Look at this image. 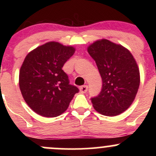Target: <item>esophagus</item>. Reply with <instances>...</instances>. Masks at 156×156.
<instances>
[{"label":"esophagus","instance_id":"esophagus-1","mask_svg":"<svg viewBox=\"0 0 156 156\" xmlns=\"http://www.w3.org/2000/svg\"><path fill=\"white\" fill-rule=\"evenodd\" d=\"M80 91H81L82 94H84V93H86L87 91V89H88V87L87 85H83L81 86V87H80Z\"/></svg>","mask_w":156,"mask_h":156}]
</instances>
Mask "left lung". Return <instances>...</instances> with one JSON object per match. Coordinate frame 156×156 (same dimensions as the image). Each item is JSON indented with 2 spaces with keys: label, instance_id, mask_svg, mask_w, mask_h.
Masks as SVG:
<instances>
[{
  "label": "left lung",
  "instance_id": "obj_1",
  "mask_svg": "<svg viewBox=\"0 0 156 156\" xmlns=\"http://www.w3.org/2000/svg\"><path fill=\"white\" fill-rule=\"evenodd\" d=\"M95 60L103 87L91 98L97 112L106 116L122 114L130 106L139 89L140 77L136 60L130 51L107 39L97 40L87 48Z\"/></svg>",
  "mask_w": 156,
  "mask_h": 156
}]
</instances>
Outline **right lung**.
<instances>
[{"label": "right lung", "instance_id": "right-lung-1", "mask_svg": "<svg viewBox=\"0 0 156 156\" xmlns=\"http://www.w3.org/2000/svg\"><path fill=\"white\" fill-rule=\"evenodd\" d=\"M75 48L50 41L29 52L20 71L19 84L26 103L44 117L60 115L79 91L69 84L62 68Z\"/></svg>", "mask_w": 156, "mask_h": 156}]
</instances>
